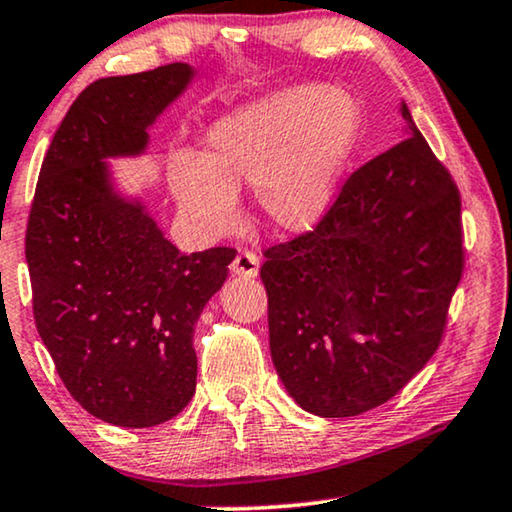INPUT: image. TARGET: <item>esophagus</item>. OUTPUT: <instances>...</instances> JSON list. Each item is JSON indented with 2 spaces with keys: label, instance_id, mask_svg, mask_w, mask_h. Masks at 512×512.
Masks as SVG:
<instances>
[{
  "label": "esophagus",
  "instance_id": "34e87169",
  "mask_svg": "<svg viewBox=\"0 0 512 512\" xmlns=\"http://www.w3.org/2000/svg\"><path fill=\"white\" fill-rule=\"evenodd\" d=\"M232 273L239 278H255L259 273V257L250 250H243L232 262Z\"/></svg>",
  "mask_w": 512,
  "mask_h": 512
}]
</instances>
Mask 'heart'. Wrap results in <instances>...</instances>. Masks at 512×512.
I'll list each match as a JSON object with an SVG mask.
<instances>
[{
    "label": "heart",
    "mask_w": 512,
    "mask_h": 512,
    "mask_svg": "<svg viewBox=\"0 0 512 512\" xmlns=\"http://www.w3.org/2000/svg\"><path fill=\"white\" fill-rule=\"evenodd\" d=\"M359 132L357 104L325 85H292L236 106L208 127V153L171 160L181 211L208 234L239 215V187L273 232L297 236L325 220Z\"/></svg>",
    "instance_id": "heart-1"
}]
</instances>
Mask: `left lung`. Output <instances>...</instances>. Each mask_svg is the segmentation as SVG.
<instances>
[{
	"mask_svg": "<svg viewBox=\"0 0 512 512\" xmlns=\"http://www.w3.org/2000/svg\"><path fill=\"white\" fill-rule=\"evenodd\" d=\"M406 136L362 164L313 232L264 250L271 359L320 417L390 401L443 338L464 269L462 199L401 102Z\"/></svg>",
	"mask_w": 512,
	"mask_h": 512,
	"instance_id": "left-lung-1",
	"label": "left lung"
}]
</instances>
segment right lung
I'll return each mask as SVG.
<instances>
[{
	"label": "right lung",
	"mask_w": 512,
	"mask_h": 512,
	"mask_svg": "<svg viewBox=\"0 0 512 512\" xmlns=\"http://www.w3.org/2000/svg\"><path fill=\"white\" fill-rule=\"evenodd\" d=\"M174 62L88 85L43 157L25 236L34 322L71 397L118 427H155L194 397V325L234 248L183 255L106 160L139 157L187 90Z\"/></svg>",
	"instance_id": "add662e5"
}]
</instances>
